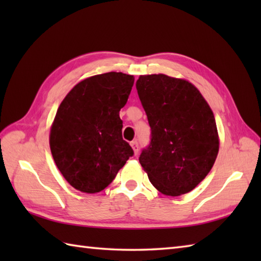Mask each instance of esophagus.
<instances>
[{"label": "esophagus", "mask_w": 261, "mask_h": 261, "mask_svg": "<svg viewBox=\"0 0 261 261\" xmlns=\"http://www.w3.org/2000/svg\"><path fill=\"white\" fill-rule=\"evenodd\" d=\"M130 146L132 147V149H134L135 154H137L138 151H139V145H138V142L136 140L135 141H131L130 142Z\"/></svg>", "instance_id": "1"}]
</instances>
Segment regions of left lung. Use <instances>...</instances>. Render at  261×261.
<instances>
[{"label": "left lung", "instance_id": "8db88e82", "mask_svg": "<svg viewBox=\"0 0 261 261\" xmlns=\"http://www.w3.org/2000/svg\"><path fill=\"white\" fill-rule=\"evenodd\" d=\"M136 86L151 127L150 146L139 157L142 169L164 195L193 191L218 157L220 139L213 111L184 79L140 75Z\"/></svg>", "mask_w": 261, "mask_h": 261}]
</instances>
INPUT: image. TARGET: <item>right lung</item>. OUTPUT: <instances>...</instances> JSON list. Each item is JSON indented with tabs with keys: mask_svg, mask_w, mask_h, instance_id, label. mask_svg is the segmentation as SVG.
<instances>
[{
	"mask_svg": "<svg viewBox=\"0 0 261 261\" xmlns=\"http://www.w3.org/2000/svg\"><path fill=\"white\" fill-rule=\"evenodd\" d=\"M134 83V75L116 71L91 76L77 83L60 103L49 145L57 168L75 190L103 191L134 154L122 139L119 115Z\"/></svg>",
	"mask_w": 261,
	"mask_h": 261,
	"instance_id": "obj_1",
	"label": "right lung"
}]
</instances>
